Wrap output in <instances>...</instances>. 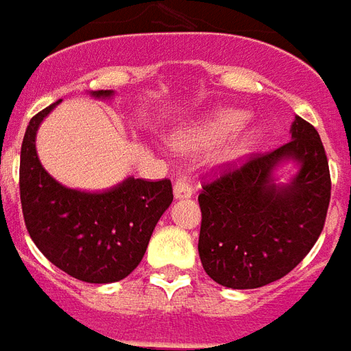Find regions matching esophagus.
I'll return each instance as SVG.
<instances>
[{
  "label": "esophagus",
  "mask_w": 351,
  "mask_h": 351,
  "mask_svg": "<svg viewBox=\"0 0 351 351\" xmlns=\"http://www.w3.org/2000/svg\"><path fill=\"white\" fill-rule=\"evenodd\" d=\"M173 196L178 198V200H183V198H191L193 196V183H191V179L186 178V176H179L176 179V183H173Z\"/></svg>",
  "instance_id": "34e87169"
}]
</instances>
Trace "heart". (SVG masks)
<instances>
[{"mask_svg": "<svg viewBox=\"0 0 351 351\" xmlns=\"http://www.w3.org/2000/svg\"><path fill=\"white\" fill-rule=\"evenodd\" d=\"M245 121V114L239 110H221L215 112L213 116L200 121L194 127L181 130L179 134L173 136V147L183 153H193V151L206 149L209 145L221 142L224 138H228V142L224 145L222 157L226 160H234V158L243 157L247 151L254 145V142L260 136L258 129H245L239 130L234 135L233 132L243 125Z\"/></svg>", "mask_w": 351, "mask_h": 351, "instance_id": "obj_1", "label": "heart"}]
</instances>
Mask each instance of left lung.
<instances>
[{"label":"left lung","instance_id":"1","mask_svg":"<svg viewBox=\"0 0 351 351\" xmlns=\"http://www.w3.org/2000/svg\"><path fill=\"white\" fill-rule=\"evenodd\" d=\"M291 140L202 186L198 252L215 282L252 290L288 275L324 230L331 178L318 130L295 116ZM298 165L290 184L274 172Z\"/></svg>","mask_w":351,"mask_h":351}]
</instances>
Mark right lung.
Masks as SVG:
<instances>
[{"label":"right lung","mask_w":351,"mask_h":351,"mask_svg":"<svg viewBox=\"0 0 351 351\" xmlns=\"http://www.w3.org/2000/svg\"><path fill=\"white\" fill-rule=\"evenodd\" d=\"M112 89L91 91L110 99ZM61 101L32 117L20 153V200L25 228L37 249L71 277L91 284L117 282L147 249L158 219L173 200L170 179L127 178L102 193L69 189L40 165L35 138Z\"/></svg>","instance_id":"1"}]
</instances>
